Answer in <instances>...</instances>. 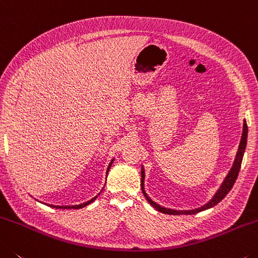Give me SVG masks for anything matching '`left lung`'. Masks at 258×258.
Segmentation results:
<instances>
[{
    "instance_id": "8db88e82",
    "label": "left lung",
    "mask_w": 258,
    "mask_h": 258,
    "mask_svg": "<svg viewBox=\"0 0 258 258\" xmlns=\"http://www.w3.org/2000/svg\"><path fill=\"white\" fill-rule=\"evenodd\" d=\"M247 135H248V126H247L246 121H244L241 141H240L239 150H238V153H236V157H235V160H234V162H233V166H232L230 172H229V174H227L224 181H223L222 186L219 187V189L216 192V194H215L213 199L210 200L208 204H206L205 206H202L201 208L193 209V210H172V209L163 208V207L159 206L158 204H155L154 201H152L150 198H149V196H147V194L145 193V189H144L145 172H144V169L142 168V191H143V193H144L146 200L149 201L150 204H151V206H153L154 208L158 210V212H161L163 214H169V215H181V214H184V215H192V214H197V213H199V212H202V210L209 209V208H212V207L216 206L218 202L224 199V198L226 197V194L231 191V188L233 187V185L235 183L236 178H238L240 168H241V162H242L243 153H244V150H246V145H247Z\"/></svg>"
}]
</instances>
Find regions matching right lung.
Listing matches in <instances>:
<instances>
[{"mask_svg": "<svg viewBox=\"0 0 258 258\" xmlns=\"http://www.w3.org/2000/svg\"><path fill=\"white\" fill-rule=\"evenodd\" d=\"M112 163H113V160L111 161V163H109V166L107 168V172L109 170V168H111ZM107 172H106V175H107ZM98 196H99V194H98ZM98 196H96L95 198H92L91 200L84 202V204H82V205H77V206H52V205H48V206L49 207H52V208H56V209H80V208H83V207H86L88 205H90L92 201H95L97 199V197H98Z\"/></svg>", "mask_w": 258, "mask_h": 258, "instance_id": "1", "label": "right lung"}]
</instances>
